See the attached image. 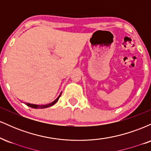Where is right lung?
<instances>
[{
    "label": "right lung",
    "mask_w": 151,
    "mask_h": 151,
    "mask_svg": "<svg viewBox=\"0 0 151 151\" xmlns=\"http://www.w3.org/2000/svg\"><path fill=\"white\" fill-rule=\"evenodd\" d=\"M61 94H62V92L60 93V94L59 95L58 97L55 100V101H53L52 102H51V103H49V104H30V103H26V105L28 106L31 107V108H33V109H45V108H48V107H50L52 106H53L55 104H56L57 102L58 101L59 99H60V96H61Z\"/></svg>",
    "instance_id": "1"
}]
</instances>
